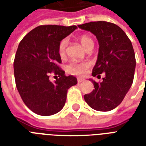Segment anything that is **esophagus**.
<instances>
[{
	"instance_id": "obj_1",
	"label": "esophagus",
	"mask_w": 146,
	"mask_h": 146,
	"mask_svg": "<svg viewBox=\"0 0 146 146\" xmlns=\"http://www.w3.org/2000/svg\"><path fill=\"white\" fill-rule=\"evenodd\" d=\"M84 81V79H83V78H77V82L78 83H82Z\"/></svg>"
}]
</instances>
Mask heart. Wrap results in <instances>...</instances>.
Masks as SVG:
<instances>
[{
	"label": "heart",
	"mask_w": 146,
	"mask_h": 146,
	"mask_svg": "<svg viewBox=\"0 0 146 146\" xmlns=\"http://www.w3.org/2000/svg\"><path fill=\"white\" fill-rule=\"evenodd\" d=\"M80 44L86 50L92 46H94V42L92 40V39L89 36L84 35L80 38ZM67 45V40L63 39L58 44V54L61 58H63L66 54V48ZM88 63H77V62H70L66 66V70L68 73L73 74V75H82L85 73L87 69L88 68Z\"/></svg>",
	"instance_id": "1"
}]
</instances>
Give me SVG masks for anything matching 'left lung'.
Here are the masks:
<instances>
[{
  "mask_svg": "<svg viewBox=\"0 0 146 146\" xmlns=\"http://www.w3.org/2000/svg\"><path fill=\"white\" fill-rule=\"evenodd\" d=\"M80 29L93 33L98 40V58L92 76L105 73L102 82L93 83L95 89L84 95L92 109L107 112L117 107L131 87L135 75V51L131 41L116 24L98 21L78 25Z\"/></svg>",
  "mask_w": 146,
  "mask_h": 146,
  "instance_id": "1",
  "label": "left lung"
}]
</instances>
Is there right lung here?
Segmentation results:
<instances>
[{"mask_svg":"<svg viewBox=\"0 0 146 146\" xmlns=\"http://www.w3.org/2000/svg\"><path fill=\"white\" fill-rule=\"evenodd\" d=\"M76 28L40 26L19 43L14 60L15 84L23 102L33 113L40 116L58 113L65 106L68 89L77 84L75 76H66L58 66L62 62L58 44ZM52 72L59 76L54 82L49 79Z\"/></svg>","mask_w":146,"mask_h":146,"instance_id":"obj_1","label":"right lung"}]
</instances>
